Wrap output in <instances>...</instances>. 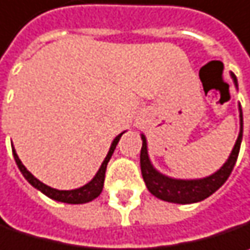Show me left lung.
<instances>
[{
    "mask_svg": "<svg viewBox=\"0 0 250 250\" xmlns=\"http://www.w3.org/2000/svg\"><path fill=\"white\" fill-rule=\"evenodd\" d=\"M232 80L235 87L238 88V80L235 74L231 73ZM239 135L235 142V146L232 149L231 155L227 159V162L221 167L212 173L211 176H207L203 179H173L166 174L160 173L159 170L153 167L149 153H147V142L144 133H141L142 138V149H141V171L144 177L145 184L147 190L153 194L155 197L174 204H193L206 200L211 194H214L219 187L228 180L231 174L232 168L236 163V159L239 155L241 142H242V133H244V117H242V108L239 104Z\"/></svg>",
    "mask_w": 250,
    "mask_h": 250,
    "instance_id": "1",
    "label": "left lung"
}]
</instances>
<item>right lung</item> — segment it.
I'll list each match as a JSON object with an SVG mask.
<instances>
[{"instance_id":"1","label":"right lung","mask_w":250,"mask_h":250,"mask_svg":"<svg viewBox=\"0 0 250 250\" xmlns=\"http://www.w3.org/2000/svg\"><path fill=\"white\" fill-rule=\"evenodd\" d=\"M124 133H125V132L119 133L118 136H115V139L112 141L111 147H109V150H108V153H106L104 162L101 163V166L98 168L97 174H95L93 179L88 181L87 184H84L83 187H79V188H74V190H56V188H52V187L46 186L44 183H42L41 180H38V179L32 174L31 171L22 165V162H21V159H19L18 155H17L15 149H12V153H14V159H15V162H17V165H18L21 173L23 174V177L29 181V184L33 186L36 190H39L41 193H43L44 195H47L49 198H52V200H55V201L66 203V204H84V203L93 201L94 198H97V197L101 194V191H103L104 179H105L106 165H108V162H109V159L112 156V153H114V150H115V147H117V145H118L119 142V139H121V136H122Z\"/></svg>"}]
</instances>
